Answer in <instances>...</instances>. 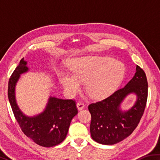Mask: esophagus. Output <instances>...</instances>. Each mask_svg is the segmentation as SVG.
Returning <instances> with one entry per match:
<instances>
[{
  "instance_id": "esophagus-1",
  "label": "esophagus",
  "mask_w": 160,
  "mask_h": 160,
  "mask_svg": "<svg viewBox=\"0 0 160 160\" xmlns=\"http://www.w3.org/2000/svg\"><path fill=\"white\" fill-rule=\"evenodd\" d=\"M77 108L78 109V110H82L85 108V104L84 103H82V102H79L77 103Z\"/></svg>"
}]
</instances>
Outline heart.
<instances>
[{"label":"heart","mask_w":160,"mask_h":160,"mask_svg":"<svg viewBox=\"0 0 160 160\" xmlns=\"http://www.w3.org/2000/svg\"><path fill=\"white\" fill-rule=\"evenodd\" d=\"M72 72H61L59 80L70 96L79 92L82 82L89 95L95 99L109 96L120 85L125 66L120 61L106 56H81L70 63Z\"/></svg>","instance_id":"1"}]
</instances>
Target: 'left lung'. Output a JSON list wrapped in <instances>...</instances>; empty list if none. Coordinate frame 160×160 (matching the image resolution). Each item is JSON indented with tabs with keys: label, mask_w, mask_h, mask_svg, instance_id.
Wrapping results in <instances>:
<instances>
[{
	"label": "left lung",
	"mask_w": 160,
	"mask_h": 160,
	"mask_svg": "<svg viewBox=\"0 0 160 160\" xmlns=\"http://www.w3.org/2000/svg\"><path fill=\"white\" fill-rule=\"evenodd\" d=\"M148 88L144 70L137 66L135 75L126 86L106 99L89 105L92 138L100 144L113 145L129 136L138 125L144 113ZM130 93L137 95V102L131 109L122 111L120 104Z\"/></svg>",
	"instance_id": "8db88e82"
}]
</instances>
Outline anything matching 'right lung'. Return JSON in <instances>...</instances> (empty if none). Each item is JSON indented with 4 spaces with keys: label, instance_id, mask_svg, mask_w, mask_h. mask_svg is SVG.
Listing matches in <instances>:
<instances>
[{
    "label": "right lung",
    "instance_id": "1",
    "mask_svg": "<svg viewBox=\"0 0 160 160\" xmlns=\"http://www.w3.org/2000/svg\"><path fill=\"white\" fill-rule=\"evenodd\" d=\"M29 70L22 58L8 82V95L13 113L21 130L37 145L49 148L60 144L66 138L70 122L78 113L75 102L50 97L44 112L28 116L21 112L15 99V86L20 75Z\"/></svg>",
    "mask_w": 160,
    "mask_h": 160
}]
</instances>
